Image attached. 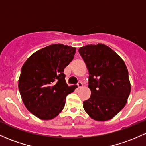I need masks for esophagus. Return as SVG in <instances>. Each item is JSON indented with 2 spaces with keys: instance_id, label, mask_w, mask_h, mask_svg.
I'll list each match as a JSON object with an SVG mask.
<instances>
[{
  "instance_id": "34e87169",
  "label": "esophagus",
  "mask_w": 146,
  "mask_h": 146,
  "mask_svg": "<svg viewBox=\"0 0 146 146\" xmlns=\"http://www.w3.org/2000/svg\"><path fill=\"white\" fill-rule=\"evenodd\" d=\"M77 85H78V87H79V88H80V87H82V82H80V81H78V83H77Z\"/></svg>"
}]
</instances>
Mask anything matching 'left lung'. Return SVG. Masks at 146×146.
I'll return each instance as SVG.
<instances>
[{"label":"left lung","mask_w":146,"mask_h":146,"mask_svg":"<svg viewBox=\"0 0 146 146\" xmlns=\"http://www.w3.org/2000/svg\"><path fill=\"white\" fill-rule=\"evenodd\" d=\"M89 70V99L83 101L86 113L94 120L106 121L127 104L131 84L125 63L104 44L87 45L78 50Z\"/></svg>","instance_id":"8db88e82"}]
</instances>
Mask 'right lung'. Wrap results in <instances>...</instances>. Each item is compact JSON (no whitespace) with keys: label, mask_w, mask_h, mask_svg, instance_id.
Returning a JSON list of instances; mask_svg holds the SVG:
<instances>
[{"label":"right lung","mask_w":146,"mask_h":146,"mask_svg":"<svg viewBox=\"0 0 146 146\" xmlns=\"http://www.w3.org/2000/svg\"><path fill=\"white\" fill-rule=\"evenodd\" d=\"M76 48L54 44L33 53L21 70L19 90L29 111L44 120L54 118L64 108L67 95L77 86H69L64 68L74 58Z\"/></svg>","instance_id":"right-lung-1"}]
</instances>
